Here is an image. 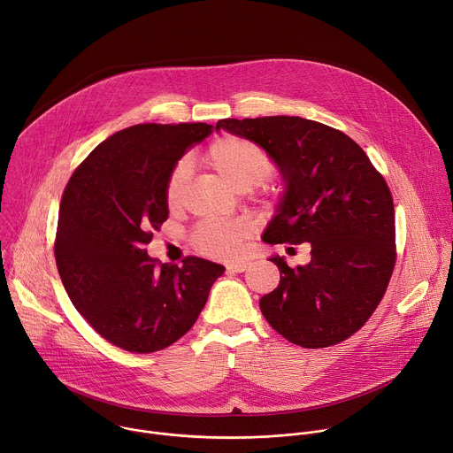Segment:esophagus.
<instances>
[{
  "mask_svg": "<svg viewBox=\"0 0 453 453\" xmlns=\"http://www.w3.org/2000/svg\"><path fill=\"white\" fill-rule=\"evenodd\" d=\"M249 262H234V264H229L227 265V271L231 273H245L249 269Z\"/></svg>",
  "mask_w": 453,
  "mask_h": 453,
  "instance_id": "obj_1",
  "label": "esophagus"
}]
</instances>
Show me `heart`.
I'll return each mask as SVG.
<instances>
[{
	"instance_id": "b5f03b06",
	"label": "heart",
	"mask_w": 453,
	"mask_h": 453,
	"mask_svg": "<svg viewBox=\"0 0 453 453\" xmlns=\"http://www.w3.org/2000/svg\"><path fill=\"white\" fill-rule=\"evenodd\" d=\"M204 159L208 166H211L236 189H249L256 184H262L273 172V159L267 150L250 140L238 136H226L211 143ZM188 177L189 161H177L165 184V201L170 210L179 208ZM249 234L250 224L247 220H233L199 226L191 233L189 240L191 245L204 256L217 257V260H231L240 252L242 243Z\"/></svg>"
}]
</instances>
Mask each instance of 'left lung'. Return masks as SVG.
Here are the masks:
<instances>
[{
	"label": "left lung",
	"mask_w": 453,
	"mask_h": 453,
	"mask_svg": "<svg viewBox=\"0 0 453 453\" xmlns=\"http://www.w3.org/2000/svg\"><path fill=\"white\" fill-rule=\"evenodd\" d=\"M219 128L264 147L287 182L267 243L311 245L260 299L269 325L301 348H328L358 332L380 304L396 264L395 204L365 152L334 127L299 116L226 118Z\"/></svg>",
	"instance_id": "1"
}]
</instances>
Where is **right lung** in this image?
<instances>
[{
    "mask_svg": "<svg viewBox=\"0 0 453 453\" xmlns=\"http://www.w3.org/2000/svg\"><path fill=\"white\" fill-rule=\"evenodd\" d=\"M213 131L208 123H140L109 136L62 193L55 236L58 276L93 330L131 353L179 341L203 311L224 267L197 256L161 264L145 245L168 219L170 170Z\"/></svg>",
    "mask_w": 453,
    "mask_h": 453,
    "instance_id": "right-lung-1",
    "label": "right lung"
}]
</instances>
